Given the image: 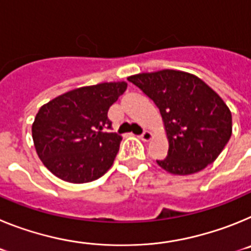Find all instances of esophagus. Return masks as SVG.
I'll return each mask as SVG.
<instances>
[{
  "mask_svg": "<svg viewBox=\"0 0 251 251\" xmlns=\"http://www.w3.org/2000/svg\"><path fill=\"white\" fill-rule=\"evenodd\" d=\"M151 138H152V133H151L150 130H145V132H143L141 134V139H142V141L148 142Z\"/></svg>",
  "mask_w": 251,
  "mask_h": 251,
  "instance_id": "1",
  "label": "esophagus"
}]
</instances>
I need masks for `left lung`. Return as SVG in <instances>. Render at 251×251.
I'll return each instance as SVG.
<instances>
[{"label": "left lung", "mask_w": 251, "mask_h": 251, "mask_svg": "<svg viewBox=\"0 0 251 251\" xmlns=\"http://www.w3.org/2000/svg\"><path fill=\"white\" fill-rule=\"evenodd\" d=\"M128 80L152 99L165 122L170 147L157 163L174 175H191L211 165L231 137V112L223 99L200 77L177 70Z\"/></svg>", "instance_id": "8db88e82"}]
</instances>
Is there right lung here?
Instances as JSON below:
<instances>
[{"instance_id":"1","label":"right lung","mask_w":251,"mask_h":251,"mask_svg":"<svg viewBox=\"0 0 251 251\" xmlns=\"http://www.w3.org/2000/svg\"><path fill=\"white\" fill-rule=\"evenodd\" d=\"M126 89L124 81L84 86L40 108L32 139L50 172L66 182L85 183L112 167L122 137L110 132L108 110Z\"/></svg>"}]
</instances>
